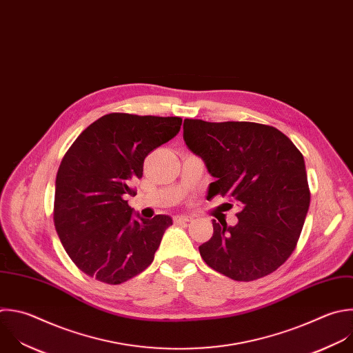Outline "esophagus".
I'll use <instances>...</instances> for the list:
<instances>
[{
  "mask_svg": "<svg viewBox=\"0 0 353 353\" xmlns=\"http://www.w3.org/2000/svg\"><path fill=\"white\" fill-rule=\"evenodd\" d=\"M194 217L192 216H190V214H181V216H176L174 217V221H191Z\"/></svg>",
  "mask_w": 353,
  "mask_h": 353,
  "instance_id": "1",
  "label": "esophagus"
}]
</instances>
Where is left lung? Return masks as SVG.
<instances>
[{
  "instance_id": "left-lung-1",
  "label": "left lung",
  "mask_w": 353,
  "mask_h": 353,
  "mask_svg": "<svg viewBox=\"0 0 353 353\" xmlns=\"http://www.w3.org/2000/svg\"><path fill=\"white\" fill-rule=\"evenodd\" d=\"M183 130L187 147L216 179L206 198L221 195L241 206L236 225L212 220L202 259L236 281L273 273L295 250L309 209L303 155L280 130L261 123L184 119Z\"/></svg>"
}]
</instances>
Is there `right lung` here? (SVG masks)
Wrapping results in <instances>:
<instances>
[{
    "instance_id": "1",
    "label": "right lung",
    "mask_w": 353,
    "mask_h": 353,
    "mask_svg": "<svg viewBox=\"0 0 353 353\" xmlns=\"http://www.w3.org/2000/svg\"><path fill=\"white\" fill-rule=\"evenodd\" d=\"M176 116L109 113L91 123L57 173L54 223L73 263L106 284H122L154 261L168 214L143 219L125 199L143 177L145 157L180 132Z\"/></svg>"
}]
</instances>
